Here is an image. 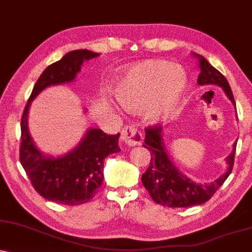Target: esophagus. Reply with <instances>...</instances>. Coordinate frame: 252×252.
Here are the masks:
<instances>
[{"mask_svg":"<svg viewBox=\"0 0 252 252\" xmlns=\"http://www.w3.org/2000/svg\"><path fill=\"white\" fill-rule=\"evenodd\" d=\"M121 140L128 146V147H134L141 144L142 135L141 133L133 126H125L121 131Z\"/></svg>","mask_w":252,"mask_h":252,"instance_id":"1","label":"esophagus"}]
</instances>
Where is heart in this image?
Masks as SVG:
<instances>
[{
  "mask_svg": "<svg viewBox=\"0 0 252 252\" xmlns=\"http://www.w3.org/2000/svg\"><path fill=\"white\" fill-rule=\"evenodd\" d=\"M188 77L179 65L161 60L132 65L114 80L112 93L120 106L142 110L148 123L168 118L187 89Z\"/></svg>",
  "mask_w": 252,
  "mask_h": 252,
  "instance_id": "1",
  "label": "heart"
}]
</instances>
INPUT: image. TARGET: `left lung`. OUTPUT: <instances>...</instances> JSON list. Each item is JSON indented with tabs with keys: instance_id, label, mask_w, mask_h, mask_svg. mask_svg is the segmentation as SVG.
<instances>
[{
	"instance_id": "1",
	"label": "left lung",
	"mask_w": 252,
	"mask_h": 252,
	"mask_svg": "<svg viewBox=\"0 0 252 252\" xmlns=\"http://www.w3.org/2000/svg\"><path fill=\"white\" fill-rule=\"evenodd\" d=\"M197 60L200 67L198 85H217L223 89L225 95L236 107L230 85L225 77L217 71L206 58L191 54ZM144 147L151 152V163L148 169L142 174L141 181L150 192L154 202L170 208H187L207 202L217 191L230 175L234 166L235 151L237 142H234L232 152L226 158L225 173L214 182H195L180 170L170 159L163 141V127L154 126L145 131Z\"/></svg>"
}]
</instances>
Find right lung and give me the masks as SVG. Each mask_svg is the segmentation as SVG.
Returning <instances> with one entry per match:
<instances>
[{"label":"right lung","mask_w":252,"mask_h":252,"mask_svg":"<svg viewBox=\"0 0 252 252\" xmlns=\"http://www.w3.org/2000/svg\"><path fill=\"white\" fill-rule=\"evenodd\" d=\"M98 56L86 49L74 50L49 65L33 86L21 120L20 161L31 185L40 196L66 206L86 203L94 196L104 180L105 158L120 152V134L108 135L99 128H89L73 150L54 157L40 152L35 145L28 126V114L31 102L40 92L49 86L74 82L84 62Z\"/></svg>","instance_id":"1"}]
</instances>
